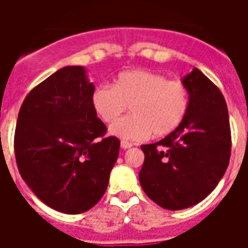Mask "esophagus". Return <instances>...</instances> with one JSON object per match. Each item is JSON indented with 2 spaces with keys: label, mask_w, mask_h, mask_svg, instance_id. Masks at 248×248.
Wrapping results in <instances>:
<instances>
[{
  "label": "esophagus",
  "mask_w": 248,
  "mask_h": 248,
  "mask_svg": "<svg viewBox=\"0 0 248 248\" xmlns=\"http://www.w3.org/2000/svg\"><path fill=\"white\" fill-rule=\"evenodd\" d=\"M131 147H132V144L126 141V140H122V141H121V148H122V149H128V148H131Z\"/></svg>",
  "instance_id": "obj_1"
}]
</instances>
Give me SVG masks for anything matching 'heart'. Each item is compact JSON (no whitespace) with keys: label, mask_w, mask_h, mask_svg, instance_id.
Returning <instances> with one entry per match:
<instances>
[{"label":"heart","mask_w":248,"mask_h":248,"mask_svg":"<svg viewBox=\"0 0 248 248\" xmlns=\"http://www.w3.org/2000/svg\"><path fill=\"white\" fill-rule=\"evenodd\" d=\"M91 104L105 124L114 122L130 107L132 114L112 124L110 134L124 140H143L151 132L161 138L180 126L188 113L189 93L181 81L132 69L117 76L113 86H97Z\"/></svg>","instance_id":"1"}]
</instances>
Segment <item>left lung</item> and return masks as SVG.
<instances>
[{
    "mask_svg": "<svg viewBox=\"0 0 248 248\" xmlns=\"http://www.w3.org/2000/svg\"><path fill=\"white\" fill-rule=\"evenodd\" d=\"M189 108L179 127L158 143L141 145L139 180L153 202L166 210L200 203L219 184L232 149L228 107L217 86L194 68L183 78Z\"/></svg>",
    "mask_w": 248,
    "mask_h": 248,
    "instance_id": "obj_1",
    "label": "left lung"
}]
</instances>
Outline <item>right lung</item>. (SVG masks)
<instances>
[{
  "mask_svg": "<svg viewBox=\"0 0 248 248\" xmlns=\"http://www.w3.org/2000/svg\"><path fill=\"white\" fill-rule=\"evenodd\" d=\"M83 67H64L37 85L19 110L14 151L23 180L48 207L82 214L100 201L120 140L91 104Z\"/></svg>",
  "mask_w": 248,
  "mask_h": 248,
  "instance_id": "add662e5",
  "label": "right lung"
}]
</instances>
